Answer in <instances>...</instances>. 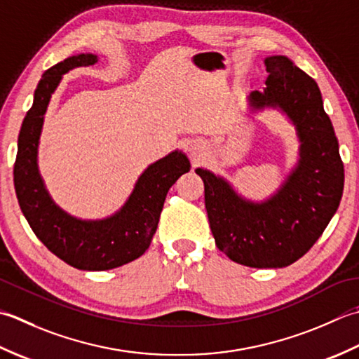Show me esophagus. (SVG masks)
Here are the masks:
<instances>
[{"instance_id":"esophagus-1","label":"esophagus","mask_w":359,"mask_h":359,"mask_svg":"<svg viewBox=\"0 0 359 359\" xmlns=\"http://www.w3.org/2000/svg\"><path fill=\"white\" fill-rule=\"evenodd\" d=\"M203 150H204V142L201 141V139H192V141L189 142V151L194 158L200 156Z\"/></svg>"}]
</instances>
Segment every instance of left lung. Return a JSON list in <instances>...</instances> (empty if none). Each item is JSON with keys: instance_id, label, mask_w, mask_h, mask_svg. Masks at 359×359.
I'll list each match as a JSON object with an SVG mask.
<instances>
[{"instance_id": "obj_1", "label": "left lung", "mask_w": 359, "mask_h": 359, "mask_svg": "<svg viewBox=\"0 0 359 359\" xmlns=\"http://www.w3.org/2000/svg\"><path fill=\"white\" fill-rule=\"evenodd\" d=\"M266 88L248 96L251 113L276 109L296 131L297 161L279 189L262 201L246 198L204 167V201L218 250L251 268H283L316 243L338 210L344 189L339 144L319 86L288 57L265 60Z\"/></svg>"}]
</instances>
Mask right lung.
<instances>
[{
  "label": "right lung",
  "mask_w": 359,
  "mask_h": 359,
  "mask_svg": "<svg viewBox=\"0 0 359 359\" xmlns=\"http://www.w3.org/2000/svg\"><path fill=\"white\" fill-rule=\"evenodd\" d=\"M97 60L96 54H77L54 65L41 76L34 104L20 130L13 167L18 204L35 236L58 259L83 271H105L141 257L156 232L167 192L181 175L190 170L186 153L170 151L139 175L128 198L114 214L96 220L71 215L53 200L39 169L46 109L63 74Z\"/></svg>",
  "instance_id": "1"
}]
</instances>
